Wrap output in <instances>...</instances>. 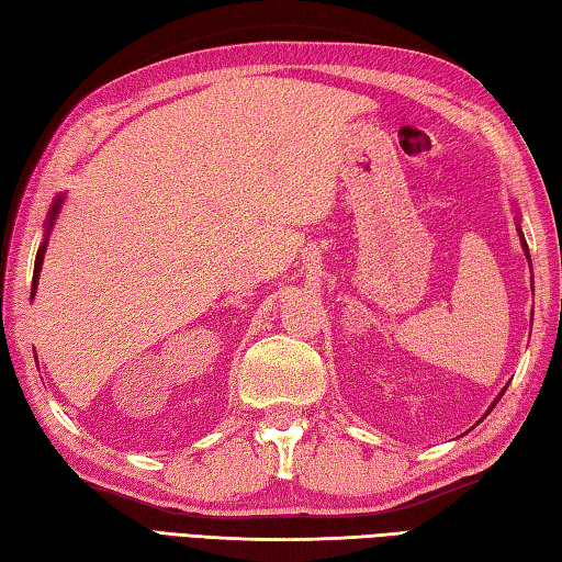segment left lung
<instances>
[{"mask_svg": "<svg viewBox=\"0 0 562 562\" xmlns=\"http://www.w3.org/2000/svg\"><path fill=\"white\" fill-rule=\"evenodd\" d=\"M521 234V232H519ZM521 248H524V254H527V258H529V246H527V241H524V236H521ZM531 262V260H529ZM505 393V391H503ZM503 393H499V396H503ZM499 401V398H497ZM497 401L493 403V408H495V405H497Z\"/></svg>", "mask_w": 562, "mask_h": 562, "instance_id": "1", "label": "left lung"}]
</instances>
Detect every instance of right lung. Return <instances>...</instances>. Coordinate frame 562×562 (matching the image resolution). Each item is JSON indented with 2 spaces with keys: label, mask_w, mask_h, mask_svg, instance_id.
I'll return each mask as SVG.
<instances>
[{
  "label": "right lung",
  "mask_w": 562,
  "mask_h": 562,
  "mask_svg": "<svg viewBox=\"0 0 562 562\" xmlns=\"http://www.w3.org/2000/svg\"><path fill=\"white\" fill-rule=\"evenodd\" d=\"M59 202H63V198H57V200H55V205H53L50 214H47V232H50V226H53V222H55V217H57ZM45 246H47V238H45V241L41 244V248H38V256H35V268H33V288H31V292H35V284H38V274H41V266H43Z\"/></svg>",
  "instance_id": "add662e5"
}]
</instances>
